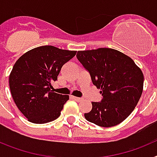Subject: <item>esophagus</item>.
Returning <instances> with one entry per match:
<instances>
[{
    "mask_svg": "<svg viewBox=\"0 0 157 157\" xmlns=\"http://www.w3.org/2000/svg\"><path fill=\"white\" fill-rule=\"evenodd\" d=\"M72 98L75 100V101H78V102H80V101H82V98H77V97H74V96H72Z\"/></svg>",
    "mask_w": 157,
    "mask_h": 157,
    "instance_id": "34e87169",
    "label": "esophagus"
}]
</instances>
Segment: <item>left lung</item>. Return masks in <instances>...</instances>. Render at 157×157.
Masks as SVG:
<instances>
[{
  "label": "left lung",
  "mask_w": 157,
  "mask_h": 157,
  "mask_svg": "<svg viewBox=\"0 0 157 157\" xmlns=\"http://www.w3.org/2000/svg\"><path fill=\"white\" fill-rule=\"evenodd\" d=\"M77 58L101 89L103 99L92 102L84 116L90 123L111 127L125 120L135 109L143 91V73L130 56L109 48L78 51Z\"/></svg>",
  "instance_id": "8db88e82"
}]
</instances>
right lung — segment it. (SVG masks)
<instances>
[{
	"label": "right lung",
	"instance_id": "add662e5",
	"mask_svg": "<svg viewBox=\"0 0 157 157\" xmlns=\"http://www.w3.org/2000/svg\"><path fill=\"white\" fill-rule=\"evenodd\" d=\"M76 52L43 45L17 59L9 75V87L14 102L28 121L42 124L60 116L69 96L54 93L51 83L57 80L62 66Z\"/></svg>",
	"mask_w": 157,
	"mask_h": 157
}]
</instances>
